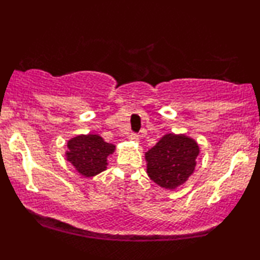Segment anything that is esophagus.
<instances>
[{"instance_id": "1", "label": "esophagus", "mask_w": 260, "mask_h": 260, "mask_svg": "<svg viewBox=\"0 0 260 260\" xmlns=\"http://www.w3.org/2000/svg\"><path fill=\"white\" fill-rule=\"evenodd\" d=\"M129 140L134 141V142H138V140H140V136H138V134H136V133H131L129 135Z\"/></svg>"}]
</instances>
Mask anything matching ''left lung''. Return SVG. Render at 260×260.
Segmentation results:
<instances>
[{
	"label": "left lung",
	"instance_id": "obj_1",
	"mask_svg": "<svg viewBox=\"0 0 260 260\" xmlns=\"http://www.w3.org/2000/svg\"><path fill=\"white\" fill-rule=\"evenodd\" d=\"M199 152V145L191 138L184 135H165L145 152L148 175L158 186L175 189L193 174Z\"/></svg>",
	"mask_w": 260,
	"mask_h": 260
}]
</instances>
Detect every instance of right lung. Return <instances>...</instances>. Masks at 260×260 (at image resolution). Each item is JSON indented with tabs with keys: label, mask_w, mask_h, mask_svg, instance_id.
I'll return each instance as SVG.
<instances>
[{
	"label": "right lung",
	"mask_w": 260,
	"mask_h": 260,
	"mask_svg": "<svg viewBox=\"0 0 260 260\" xmlns=\"http://www.w3.org/2000/svg\"><path fill=\"white\" fill-rule=\"evenodd\" d=\"M115 151V145L106 143L98 135H80L67 143L66 158L85 177L104 172L108 156Z\"/></svg>",
	"instance_id": "1"
}]
</instances>
